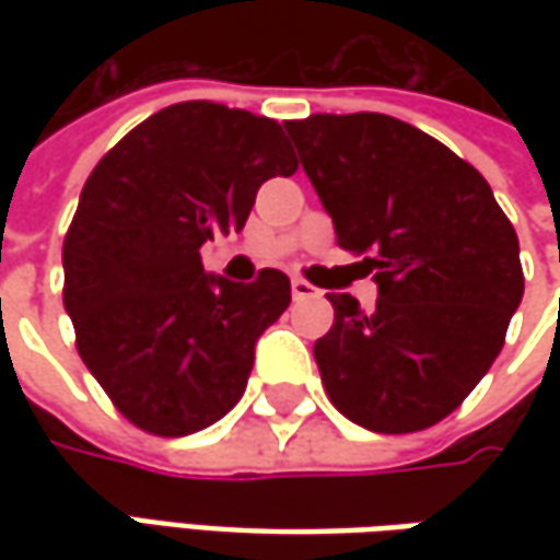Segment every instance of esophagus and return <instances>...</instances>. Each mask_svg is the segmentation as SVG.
I'll use <instances>...</instances> for the list:
<instances>
[{
  "mask_svg": "<svg viewBox=\"0 0 560 560\" xmlns=\"http://www.w3.org/2000/svg\"><path fill=\"white\" fill-rule=\"evenodd\" d=\"M290 287H292V299H314V295H320V290L312 287L305 277H292Z\"/></svg>",
  "mask_w": 560,
  "mask_h": 560,
  "instance_id": "obj_1",
  "label": "esophagus"
}]
</instances>
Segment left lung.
Masks as SVG:
<instances>
[{"label":"left lung","instance_id":"obj_1","mask_svg":"<svg viewBox=\"0 0 560 560\" xmlns=\"http://www.w3.org/2000/svg\"><path fill=\"white\" fill-rule=\"evenodd\" d=\"M339 248L374 273V312L330 295L314 361L336 408L374 433L448 418L505 346L524 295L517 233L483 174L405 120H287Z\"/></svg>","mask_w":560,"mask_h":560}]
</instances>
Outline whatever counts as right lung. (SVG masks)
I'll return each mask as SVG.
<instances>
[{"instance_id": "right-lung-1", "label": "right lung", "mask_w": 560, "mask_h": 560, "mask_svg": "<svg viewBox=\"0 0 560 560\" xmlns=\"http://www.w3.org/2000/svg\"><path fill=\"white\" fill-rule=\"evenodd\" d=\"M295 167L277 120L196 98L137 124L86 177L61 295L83 364L133 427L189 436L243 398L290 277H208L199 248L240 233L258 186Z\"/></svg>"}]
</instances>
